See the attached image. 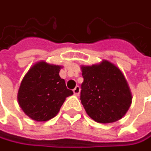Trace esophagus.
<instances>
[{
    "label": "esophagus",
    "mask_w": 151,
    "mask_h": 151,
    "mask_svg": "<svg viewBox=\"0 0 151 151\" xmlns=\"http://www.w3.org/2000/svg\"><path fill=\"white\" fill-rule=\"evenodd\" d=\"M73 93L75 95H79V93H80V87L79 86H76L74 89H73Z\"/></svg>",
    "instance_id": "esophagus-1"
}]
</instances>
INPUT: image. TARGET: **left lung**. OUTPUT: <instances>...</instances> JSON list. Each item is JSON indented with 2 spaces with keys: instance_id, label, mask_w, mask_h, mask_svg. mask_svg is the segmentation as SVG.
Returning <instances> with one entry per match:
<instances>
[{
  "instance_id": "1",
  "label": "left lung",
  "mask_w": 151,
  "mask_h": 151,
  "mask_svg": "<svg viewBox=\"0 0 151 151\" xmlns=\"http://www.w3.org/2000/svg\"><path fill=\"white\" fill-rule=\"evenodd\" d=\"M81 69L80 100L88 116L101 123L121 119L132 103L131 90L121 70L106 60Z\"/></svg>"
}]
</instances>
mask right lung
Instances as JSON below:
<instances>
[{"label": "right lung", "mask_w": 151, "mask_h": 151, "mask_svg": "<svg viewBox=\"0 0 151 151\" xmlns=\"http://www.w3.org/2000/svg\"><path fill=\"white\" fill-rule=\"evenodd\" d=\"M61 66L45 62L35 63L23 77L17 101L23 112L36 122L53 118L66 98L73 92L59 75Z\"/></svg>", "instance_id": "right-lung-1"}]
</instances>
